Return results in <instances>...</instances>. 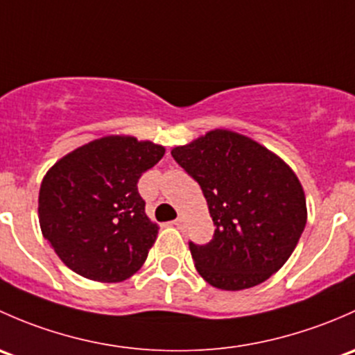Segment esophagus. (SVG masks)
Returning a JSON list of instances; mask_svg holds the SVG:
<instances>
[{
	"instance_id": "34e87169",
	"label": "esophagus",
	"mask_w": 355,
	"mask_h": 355,
	"mask_svg": "<svg viewBox=\"0 0 355 355\" xmlns=\"http://www.w3.org/2000/svg\"><path fill=\"white\" fill-rule=\"evenodd\" d=\"M174 225H176L178 229H181V227H182V218H181V217H178L176 220H174Z\"/></svg>"
}]
</instances>
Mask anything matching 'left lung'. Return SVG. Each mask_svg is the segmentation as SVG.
Masks as SVG:
<instances>
[{
    "mask_svg": "<svg viewBox=\"0 0 355 355\" xmlns=\"http://www.w3.org/2000/svg\"><path fill=\"white\" fill-rule=\"evenodd\" d=\"M171 153L200 184L215 225L210 243H189L200 275L222 291H243L279 272L308 220L294 171L231 130H211Z\"/></svg>",
    "mask_w": 355,
    "mask_h": 355,
    "instance_id": "left-lung-1",
    "label": "left lung"
}]
</instances>
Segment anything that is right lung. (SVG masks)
<instances>
[{"label": "right lung", "mask_w": 355, "mask_h": 355, "mask_svg": "<svg viewBox=\"0 0 355 355\" xmlns=\"http://www.w3.org/2000/svg\"><path fill=\"white\" fill-rule=\"evenodd\" d=\"M164 153L153 141L109 135L47 171L39 189V224L69 270L111 284L141 268L159 225L145 214L137 184Z\"/></svg>", "instance_id": "add662e5"}]
</instances>
